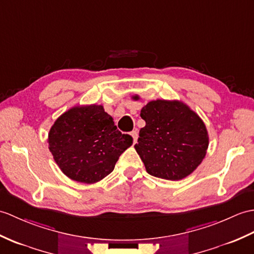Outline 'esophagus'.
<instances>
[{
    "mask_svg": "<svg viewBox=\"0 0 254 254\" xmlns=\"http://www.w3.org/2000/svg\"><path fill=\"white\" fill-rule=\"evenodd\" d=\"M131 135H132V137H133V143H136L137 137H138V131H137V129L135 128L134 131L131 133Z\"/></svg>",
    "mask_w": 254,
    "mask_h": 254,
    "instance_id": "obj_1",
    "label": "esophagus"
}]
</instances>
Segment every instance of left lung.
<instances>
[{"mask_svg":"<svg viewBox=\"0 0 254 254\" xmlns=\"http://www.w3.org/2000/svg\"><path fill=\"white\" fill-rule=\"evenodd\" d=\"M138 99L137 95L133 96ZM146 126L135 149L150 175L179 181L197 169L207 154L208 131L203 121L179 100H151L140 110Z\"/></svg>","mask_w":254,"mask_h":254,"instance_id":"8db88e82","label":"left lung"}]
</instances>
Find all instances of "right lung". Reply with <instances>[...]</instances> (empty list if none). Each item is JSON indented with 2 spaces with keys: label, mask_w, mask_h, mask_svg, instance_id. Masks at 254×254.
I'll return each instance as SVG.
<instances>
[{
  "label": "right lung",
  "mask_w": 254,
  "mask_h": 254,
  "mask_svg": "<svg viewBox=\"0 0 254 254\" xmlns=\"http://www.w3.org/2000/svg\"><path fill=\"white\" fill-rule=\"evenodd\" d=\"M47 141L64 175L94 184L113 172L133 138L117 128L102 105L94 104L75 106L64 113L51 127Z\"/></svg>",
  "instance_id": "add662e5"
}]
</instances>
